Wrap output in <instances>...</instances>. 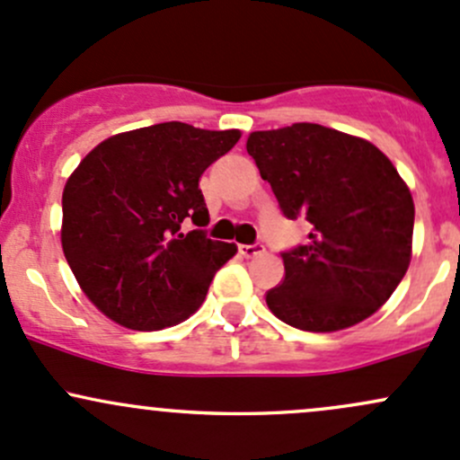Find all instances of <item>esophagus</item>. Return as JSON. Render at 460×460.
I'll use <instances>...</instances> for the list:
<instances>
[{
	"instance_id": "1",
	"label": "esophagus",
	"mask_w": 460,
	"mask_h": 460,
	"mask_svg": "<svg viewBox=\"0 0 460 460\" xmlns=\"http://www.w3.org/2000/svg\"><path fill=\"white\" fill-rule=\"evenodd\" d=\"M238 251H240V255H244V258H255V255H262L264 253V244L262 243L240 244Z\"/></svg>"
}]
</instances>
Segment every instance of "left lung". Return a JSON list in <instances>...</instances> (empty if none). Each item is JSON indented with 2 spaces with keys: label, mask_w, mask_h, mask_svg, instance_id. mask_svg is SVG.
<instances>
[{
  "label": "left lung",
  "mask_w": 460,
  "mask_h": 460,
  "mask_svg": "<svg viewBox=\"0 0 460 460\" xmlns=\"http://www.w3.org/2000/svg\"><path fill=\"white\" fill-rule=\"evenodd\" d=\"M246 152L282 214L313 226L306 244L282 251L270 313L299 331L332 332L384 306L408 270L414 229L412 196L393 163L317 123L253 132Z\"/></svg>",
  "instance_id": "1"
}]
</instances>
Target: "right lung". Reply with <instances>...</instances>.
Segmentation results:
<instances>
[{
	"label": "right lung",
	"mask_w": 460,
	"mask_h": 460,
	"mask_svg": "<svg viewBox=\"0 0 460 460\" xmlns=\"http://www.w3.org/2000/svg\"><path fill=\"white\" fill-rule=\"evenodd\" d=\"M238 141V129L169 120L96 145L67 178L61 244L103 315L132 331H161L200 308L216 270L238 249L207 238L198 181ZM190 219L197 229L182 234Z\"/></svg>",
	"instance_id": "obj_1"
}]
</instances>
